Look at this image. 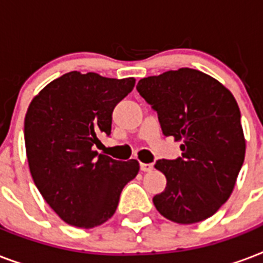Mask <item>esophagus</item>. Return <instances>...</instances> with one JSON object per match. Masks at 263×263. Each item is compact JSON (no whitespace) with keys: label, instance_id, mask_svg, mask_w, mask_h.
<instances>
[{"label":"esophagus","instance_id":"34e87169","mask_svg":"<svg viewBox=\"0 0 263 263\" xmlns=\"http://www.w3.org/2000/svg\"><path fill=\"white\" fill-rule=\"evenodd\" d=\"M154 166L153 164H140V171H143V172H152Z\"/></svg>","mask_w":263,"mask_h":263}]
</instances>
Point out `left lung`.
I'll list each match as a JSON object with an SVG mask.
<instances>
[{
  "instance_id": "left-lung-1",
  "label": "left lung",
  "mask_w": 263,
  "mask_h": 263,
  "mask_svg": "<svg viewBox=\"0 0 263 263\" xmlns=\"http://www.w3.org/2000/svg\"><path fill=\"white\" fill-rule=\"evenodd\" d=\"M136 90L158 113L164 135L181 142L183 152L154 165L166 177L154 206L177 224L212 217L229 199L245 162L236 99L218 80L191 68L143 78Z\"/></svg>"
}]
</instances>
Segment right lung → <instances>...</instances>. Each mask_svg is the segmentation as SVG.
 <instances>
[{
    "label": "right lung",
    "mask_w": 263,
    "mask_h": 263,
    "mask_svg": "<svg viewBox=\"0 0 263 263\" xmlns=\"http://www.w3.org/2000/svg\"><path fill=\"white\" fill-rule=\"evenodd\" d=\"M135 86L68 72L35 95L24 119L30 172L43 199L67 224L90 229L115 214L124 185L139 172L136 160L116 161L92 150L110 135L111 113Z\"/></svg>",
    "instance_id": "add662e5"
}]
</instances>
